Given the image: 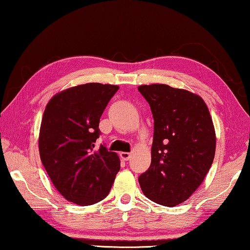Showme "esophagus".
<instances>
[{
	"instance_id": "34e87169",
	"label": "esophagus",
	"mask_w": 250,
	"mask_h": 250,
	"mask_svg": "<svg viewBox=\"0 0 250 250\" xmlns=\"http://www.w3.org/2000/svg\"><path fill=\"white\" fill-rule=\"evenodd\" d=\"M130 157H131V153H129V152H120V158L124 161H128L130 159Z\"/></svg>"
}]
</instances>
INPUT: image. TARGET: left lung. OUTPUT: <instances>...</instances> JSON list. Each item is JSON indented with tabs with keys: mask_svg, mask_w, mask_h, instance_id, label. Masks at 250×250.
<instances>
[{
	"mask_svg": "<svg viewBox=\"0 0 250 250\" xmlns=\"http://www.w3.org/2000/svg\"><path fill=\"white\" fill-rule=\"evenodd\" d=\"M154 120L151 165L139 177L142 192L173 207L203 184L216 152V132L204 99L167 84L138 86Z\"/></svg>",
	"mask_w": 250,
	"mask_h": 250,
	"instance_id": "8db88e82",
	"label": "left lung"
}]
</instances>
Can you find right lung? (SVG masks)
I'll return each mask as SVG.
<instances>
[{
    "label": "right lung",
    "instance_id": "right-lung-1",
    "mask_svg": "<svg viewBox=\"0 0 250 250\" xmlns=\"http://www.w3.org/2000/svg\"><path fill=\"white\" fill-rule=\"evenodd\" d=\"M118 85L85 83L55 93L43 113L39 133L41 161L55 189L79 206L108 196L120 158L101 146L99 122Z\"/></svg>",
    "mask_w": 250,
    "mask_h": 250
}]
</instances>
